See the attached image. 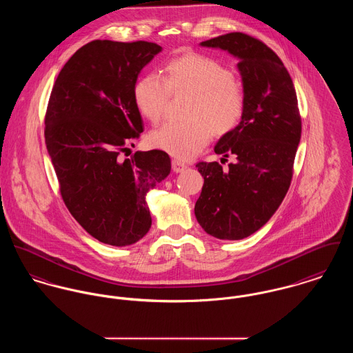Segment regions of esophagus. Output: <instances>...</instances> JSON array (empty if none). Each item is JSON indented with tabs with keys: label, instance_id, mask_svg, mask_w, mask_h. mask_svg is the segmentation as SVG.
I'll return each mask as SVG.
<instances>
[{
	"label": "esophagus",
	"instance_id": "obj_1",
	"mask_svg": "<svg viewBox=\"0 0 353 353\" xmlns=\"http://www.w3.org/2000/svg\"><path fill=\"white\" fill-rule=\"evenodd\" d=\"M186 168H188V165H186L185 163H182L181 161H176V159L172 161V171H174V172H176V174H178V172H183Z\"/></svg>",
	"mask_w": 353,
	"mask_h": 353
}]
</instances>
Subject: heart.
I'll return each instance as SVG.
<instances>
[{
	"label": "heart",
	"mask_w": 353,
	"mask_h": 353,
	"mask_svg": "<svg viewBox=\"0 0 353 353\" xmlns=\"http://www.w3.org/2000/svg\"><path fill=\"white\" fill-rule=\"evenodd\" d=\"M171 92L194 94L188 123L170 121L150 133L152 147L186 161L199 154L213 132L234 128L244 112V93L230 71L217 61L186 54L165 65V78L157 72L144 75L134 86V103L143 117L161 121Z\"/></svg>",
	"instance_id": "obj_1"
}]
</instances>
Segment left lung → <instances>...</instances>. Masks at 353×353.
Here are the masks:
<instances>
[{
    "label": "left lung",
    "instance_id": "8db88e82",
    "mask_svg": "<svg viewBox=\"0 0 353 353\" xmlns=\"http://www.w3.org/2000/svg\"><path fill=\"white\" fill-rule=\"evenodd\" d=\"M199 46L239 61L244 112L239 125L214 145L216 154L236 161L228 170L217 161L195 165L203 188L194 213L208 234L241 240L268 223L289 190L301 140L296 93L285 64L257 39L232 32Z\"/></svg>",
    "mask_w": 353,
    "mask_h": 353
}]
</instances>
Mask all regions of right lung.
<instances>
[{"label":"right lung","instance_id":"add662e5","mask_svg":"<svg viewBox=\"0 0 353 353\" xmlns=\"http://www.w3.org/2000/svg\"><path fill=\"white\" fill-rule=\"evenodd\" d=\"M161 50L148 41L88 43L64 64L47 108L44 137L64 203L90 236L113 247L148 233L147 192L171 171L158 150L119 159L127 140L143 132L133 92Z\"/></svg>","mask_w":353,"mask_h":353}]
</instances>
